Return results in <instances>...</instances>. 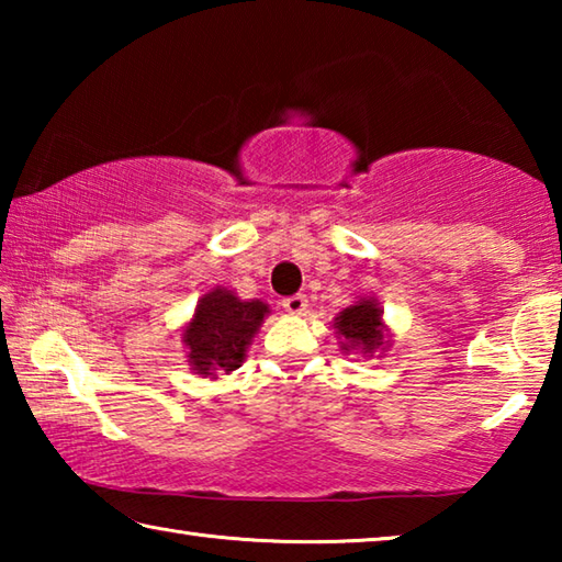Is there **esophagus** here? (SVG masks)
<instances>
[{
  "label": "esophagus",
  "mask_w": 562,
  "mask_h": 562,
  "mask_svg": "<svg viewBox=\"0 0 562 562\" xmlns=\"http://www.w3.org/2000/svg\"><path fill=\"white\" fill-rule=\"evenodd\" d=\"M282 307L290 312V315H304L307 312V297L304 294H290V297L282 300Z\"/></svg>",
  "instance_id": "obj_1"
}]
</instances>
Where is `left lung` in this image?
Segmentation results:
<instances>
[{"mask_svg":"<svg viewBox=\"0 0 562 562\" xmlns=\"http://www.w3.org/2000/svg\"><path fill=\"white\" fill-rule=\"evenodd\" d=\"M335 329L341 339V349H359L364 357H372L386 345L382 310L374 300H359L341 310L335 317Z\"/></svg>","mask_w":562,"mask_h":562,"instance_id":"left-lung-1","label":"left lung"}]
</instances>
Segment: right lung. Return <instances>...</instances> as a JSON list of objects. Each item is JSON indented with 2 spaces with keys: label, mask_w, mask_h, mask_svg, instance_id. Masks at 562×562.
I'll use <instances>...</instances> for the list:
<instances>
[{
  "label": "right lung",
  "mask_w": 562,
  "mask_h": 562,
  "mask_svg": "<svg viewBox=\"0 0 562 562\" xmlns=\"http://www.w3.org/2000/svg\"><path fill=\"white\" fill-rule=\"evenodd\" d=\"M270 307L260 300L245 302L235 292L215 288L198 300L195 315L183 329L190 369L201 376L231 374L243 364L245 351L258 335Z\"/></svg>",
  "instance_id": "1"
}]
</instances>
